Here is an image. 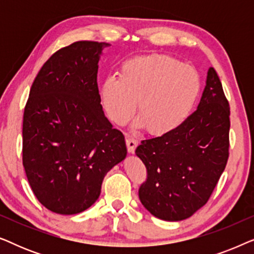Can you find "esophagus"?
Masks as SVG:
<instances>
[{
    "instance_id": "1",
    "label": "esophagus",
    "mask_w": 254,
    "mask_h": 254,
    "mask_svg": "<svg viewBox=\"0 0 254 254\" xmlns=\"http://www.w3.org/2000/svg\"><path fill=\"white\" fill-rule=\"evenodd\" d=\"M137 140L135 137H131V136H127L126 137V145H127V149H128V151L129 152H131V154H133L134 152V150H135V148L137 147Z\"/></svg>"
}]
</instances>
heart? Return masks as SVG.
Listing matches in <instances>:
<instances>
[{"label": "heart", "mask_w": 254, "mask_h": 254, "mask_svg": "<svg viewBox=\"0 0 254 254\" xmlns=\"http://www.w3.org/2000/svg\"><path fill=\"white\" fill-rule=\"evenodd\" d=\"M201 92V78L195 68L165 54L128 59L119 77L109 76L100 85V98L107 117L124 126L138 117L136 125L148 133L162 136L187 120Z\"/></svg>", "instance_id": "1"}]
</instances>
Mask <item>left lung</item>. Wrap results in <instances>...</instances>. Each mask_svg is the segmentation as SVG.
<instances>
[{
	"label": "left lung",
	"instance_id": "obj_1",
	"mask_svg": "<svg viewBox=\"0 0 254 254\" xmlns=\"http://www.w3.org/2000/svg\"><path fill=\"white\" fill-rule=\"evenodd\" d=\"M230 107L213 67L196 111L182 126L143 140L136 155L147 169L138 189L145 209L164 221H182L204 206L229 158Z\"/></svg>",
	"mask_w": 254,
	"mask_h": 254
}]
</instances>
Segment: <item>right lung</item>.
<instances>
[{"label": "right lung", "instance_id": "add662e5", "mask_svg": "<svg viewBox=\"0 0 254 254\" xmlns=\"http://www.w3.org/2000/svg\"><path fill=\"white\" fill-rule=\"evenodd\" d=\"M110 44L76 41L45 62L23 117V165L47 209L72 215L99 197L104 177L126 157L125 137L104 116L97 84Z\"/></svg>", "mask_w": 254, "mask_h": 254}]
</instances>
